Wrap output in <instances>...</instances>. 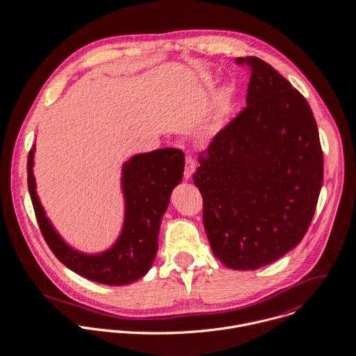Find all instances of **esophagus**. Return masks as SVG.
I'll return each instance as SVG.
<instances>
[{
  "label": "esophagus",
  "instance_id": "obj_1",
  "mask_svg": "<svg viewBox=\"0 0 356 356\" xmlns=\"http://www.w3.org/2000/svg\"><path fill=\"white\" fill-rule=\"evenodd\" d=\"M195 168H196L195 159H193L192 156H186V160H185V171H184L185 179H189V178L192 177V174L195 172Z\"/></svg>",
  "mask_w": 356,
  "mask_h": 356
}]
</instances>
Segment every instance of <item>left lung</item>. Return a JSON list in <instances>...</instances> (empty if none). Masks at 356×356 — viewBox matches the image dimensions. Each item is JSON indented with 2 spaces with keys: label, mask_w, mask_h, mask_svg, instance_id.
<instances>
[{
  "label": "left lung",
  "mask_w": 356,
  "mask_h": 356,
  "mask_svg": "<svg viewBox=\"0 0 356 356\" xmlns=\"http://www.w3.org/2000/svg\"><path fill=\"white\" fill-rule=\"evenodd\" d=\"M247 106L199 153L193 182L203 196L204 229L216 259L256 270L303 240L323 179V154L303 95L259 57Z\"/></svg>",
  "instance_id": "left-lung-1"
}]
</instances>
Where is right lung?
Wrapping results in <instances>:
<instances>
[{"instance_id": "right-lung-1", "label": "right lung", "mask_w": 356, "mask_h": 356, "mask_svg": "<svg viewBox=\"0 0 356 356\" xmlns=\"http://www.w3.org/2000/svg\"><path fill=\"white\" fill-rule=\"evenodd\" d=\"M35 144L27 159V184L40 230L54 256L74 273L104 285H127L144 277L157 252L159 229L172 189L181 182L185 154L163 148L134 154L122 168L126 215L122 233L108 251L86 254L58 236L37 196L33 172Z\"/></svg>"}]
</instances>
